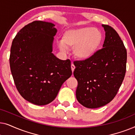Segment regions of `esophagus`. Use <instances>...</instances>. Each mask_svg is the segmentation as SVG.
<instances>
[{
    "label": "esophagus",
    "instance_id": "obj_1",
    "mask_svg": "<svg viewBox=\"0 0 135 135\" xmlns=\"http://www.w3.org/2000/svg\"><path fill=\"white\" fill-rule=\"evenodd\" d=\"M75 69V66L74 65L73 62H72V64H71V70H72V72H74V71Z\"/></svg>",
    "mask_w": 135,
    "mask_h": 135
}]
</instances>
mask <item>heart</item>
<instances>
[{
  "mask_svg": "<svg viewBox=\"0 0 135 135\" xmlns=\"http://www.w3.org/2000/svg\"><path fill=\"white\" fill-rule=\"evenodd\" d=\"M103 35L99 29L91 27L66 31L59 43L61 50L66 48L73 49V55L77 60L86 61L94 56L103 42Z\"/></svg>",
  "mask_w": 135,
  "mask_h": 135,
  "instance_id": "obj_1",
  "label": "heart"
}]
</instances>
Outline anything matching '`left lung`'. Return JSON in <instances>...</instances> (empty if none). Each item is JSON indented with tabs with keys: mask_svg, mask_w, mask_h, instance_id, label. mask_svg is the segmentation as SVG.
<instances>
[{
	"mask_svg": "<svg viewBox=\"0 0 135 135\" xmlns=\"http://www.w3.org/2000/svg\"><path fill=\"white\" fill-rule=\"evenodd\" d=\"M105 40L103 49L86 61L74 62V75L78 82L77 101L87 108L108 104L117 95L126 73L127 50L114 29L103 25Z\"/></svg>",
	"mask_w": 135,
	"mask_h": 135,
	"instance_id": "8db88e82",
	"label": "left lung"
}]
</instances>
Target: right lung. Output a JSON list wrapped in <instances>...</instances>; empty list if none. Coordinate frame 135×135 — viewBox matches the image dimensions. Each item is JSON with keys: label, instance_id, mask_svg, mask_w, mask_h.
Segmentation results:
<instances>
[{"label": "right lung", "instance_id": "add662e5", "mask_svg": "<svg viewBox=\"0 0 135 135\" xmlns=\"http://www.w3.org/2000/svg\"><path fill=\"white\" fill-rule=\"evenodd\" d=\"M56 32L54 24L34 21L23 27L12 42L10 66L15 84L21 97L32 104L53 101L72 75L71 61L61 60L52 53Z\"/></svg>", "mask_w": 135, "mask_h": 135}]
</instances>
